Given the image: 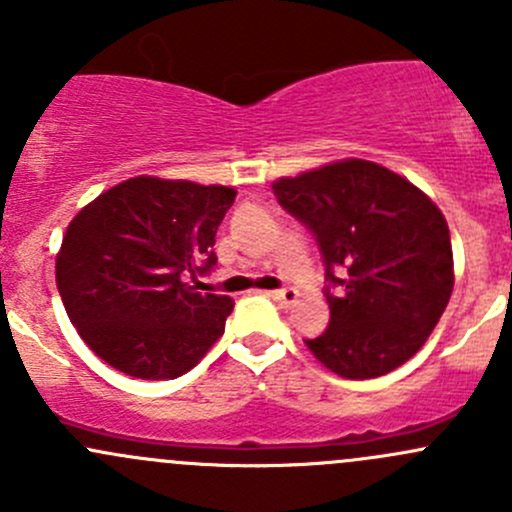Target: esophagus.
Returning a JSON list of instances; mask_svg holds the SVG:
<instances>
[{
	"label": "esophagus",
	"instance_id": "34e87169",
	"mask_svg": "<svg viewBox=\"0 0 512 512\" xmlns=\"http://www.w3.org/2000/svg\"><path fill=\"white\" fill-rule=\"evenodd\" d=\"M270 297L275 299V302H280L282 307H289V304L297 302V289H292V287L275 289V292H270Z\"/></svg>",
	"mask_w": 512,
	"mask_h": 512
}]
</instances>
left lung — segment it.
Wrapping results in <instances>:
<instances>
[{
    "label": "left lung",
    "instance_id": "8db88e82",
    "mask_svg": "<svg viewBox=\"0 0 512 512\" xmlns=\"http://www.w3.org/2000/svg\"><path fill=\"white\" fill-rule=\"evenodd\" d=\"M324 262L329 327L304 339L344 379H376L409 361L453 292L451 232L414 183L349 158L272 183Z\"/></svg>",
    "mask_w": 512,
    "mask_h": 512
}]
</instances>
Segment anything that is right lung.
<instances>
[{
  "label": "right lung",
  "instance_id": "1",
  "mask_svg": "<svg viewBox=\"0 0 512 512\" xmlns=\"http://www.w3.org/2000/svg\"><path fill=\"white\" fill-rule=\"evenodd\" d=\"M237 190L131 178L66 227L56 287L76 332L113 369L165 381L223 337L232 299L198 292L215 267V232Z\"/></svg>",
  "mask_w": 512,
  "mask_h": 512
}]
</instances>
